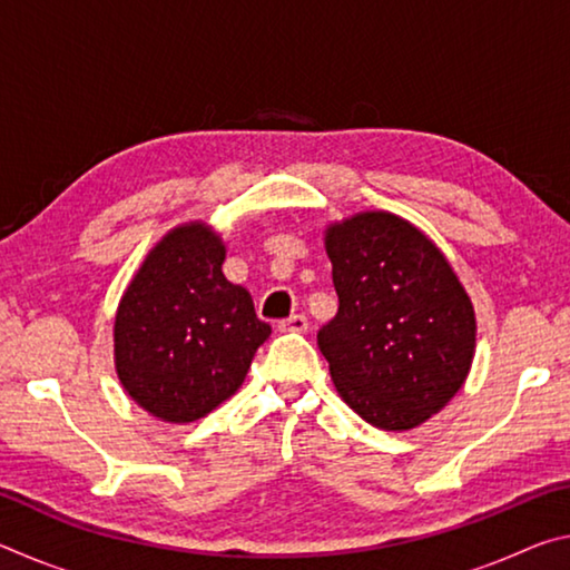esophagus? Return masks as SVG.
<instances>
[{"label":"esophagus","mask_w":570,"mask_h":570,"mask_svg":"<svg viewBox=\"0 0 570 570\" xmlns=\"http://www.w3.org/2000/svg\"><path fill=\"white\" fill-rule=\"evenodd\" d=\"M306 330H308V320H306L304 314H292V316H288V320L278 322V332H296V334H302Z\"/></svg>","instance_id":"esophagus-1"}]
</instances>
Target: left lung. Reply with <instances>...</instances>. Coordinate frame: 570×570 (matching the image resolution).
I'll list each match as a JSON object with an SVG mask.
<instances>
[{"label": "left lung", "mask_w": 570, "mask_h": 570, "mask_svg": "<svg viewBox=\"0 0 570 570\" xmlns=\"http://www.w3.org/2000/svg\"><path fill=\"white\" fill-rule=\"evenodd\" d=\"M340 312L316 342L342 400L374 428L402 432L455 397L475 356V312L432 240L387 210L324 236Z\"/></svg>", "instance_id": "8db88e82"}]
</instances>
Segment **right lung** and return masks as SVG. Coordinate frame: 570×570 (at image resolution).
<instances>
[{
	"label": "right lung",
	"instance_id": "obj_1",
	"mask_svg": "<svg viewBox=\"0 0 570 570\" xmlns=\"http://www.w3.org/2000/svg\"><path fill=\"white\" fill-rule=\"evenodd\" d=\"M226 246L206 224L168 230L115 314V370L125 392L163 422H196L244 384L272 326L224 276Z\"/></svg>",
	"mask_w": 570,
	"mask_h": 570
}]
</instances>
